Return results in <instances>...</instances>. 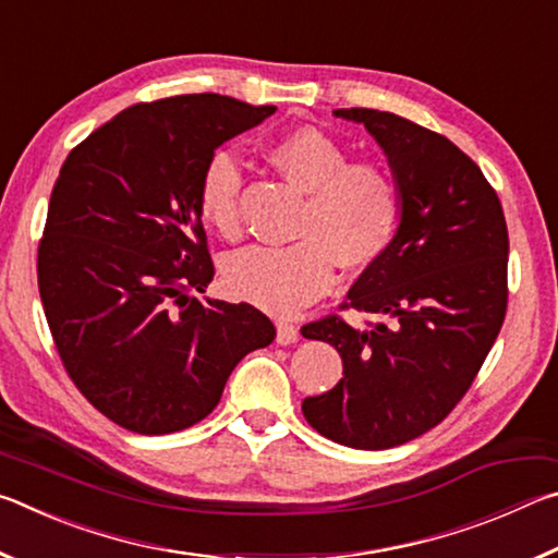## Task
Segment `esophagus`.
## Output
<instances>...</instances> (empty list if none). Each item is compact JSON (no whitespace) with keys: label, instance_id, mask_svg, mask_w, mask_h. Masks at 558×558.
<instances>
[{"label":"esophagus","instance_id":"1","mask_svg":"<svg viewBox=\"0 0 558 558\" xmlns=\"http://www.w3.org/2000/svg\"><path fill=\"white\" fill-rule=\"evenodd\" d=\"M278 344H295L300 339V329L290 323H278Z\"/></svg>","mask_w":558,"mask_h":558}]
</instances>
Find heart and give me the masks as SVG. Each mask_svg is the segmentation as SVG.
Masks as SVG:
<instances>
[{
    "instance_id": "heart-1",
    "label": "heart",
    "mask_w": 558,
    "mask_h": 558,
    "mask_svg": "<svg viewBox=\"0 0 558 558\" xmlns=\"http://www.w3.org/2000/svg\"><path fill=\"white\" fill-rule=\"evenodd\" d=\"M266 157L288 184L307 194L295 226L298 243L233 253L223 263V286L233 298L290 317L325 295L335 280V263L362 270L389 248L401 199L384 169L349 165L344 147L317 128L288 132ZM239 165L229 153H216L199 182V214L226 239L239 233Z\"/></svg>"
}]
</instances>
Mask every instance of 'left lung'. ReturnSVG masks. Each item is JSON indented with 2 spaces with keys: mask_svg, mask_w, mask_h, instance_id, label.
<instances>
[{
  "mask_svg": "<svg viewBox=\"0 0 558 558\" xmlns=\"http://www.w3.org/2000/svg\"><path fill=\"white\" fill-rule=\"evenodd\" d=\"M335 116L364 125L381 147L401 219L347 295L376 323L327 317L302 327L344 366L335 389L307 396L302 413L329 440L386 450L438 426L493 349L507 310V223L495 189L448 137L384 110Z\"/></svg>",
  "mask_w": 558,
  "mask_h": 558,
  "instance_id": "obj_1",
  "label": "left lung"
}]
</instances>
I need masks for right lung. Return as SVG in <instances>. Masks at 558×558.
<instances>
[{
  "instance_id": "1",
  "label": "right lung",
  "mask_w": 558,
  "mask_h": 558,
  "mask_svg": "<svg viewBox=\"0 0 558 558\" xmlns=\"http://www.w3.org/2000/svg\"><path fill=\"white\" fill-rule=\"evenodd\" d=\"M272 112L216 93L140 102L65 157L39 243V292L65 372L122 428L194 426L235 364L276 339L248 302L192 295L214 280L204 167Z\"/></svg>"
}]
</instances>
